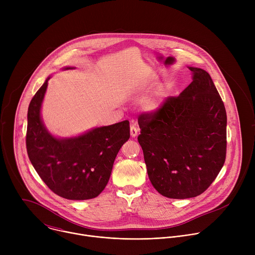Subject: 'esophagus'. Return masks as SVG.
Listing matches in <instances>:
<instances>
[{
	"mask_svg": "<svg viewBox=\"0 0 255 255\" xmlns=\"http://www.w3.org/2000/svg\"><path fill=\"white\" fill-rule=\"evenodd\" d=\"M138 131H139L138 127L135 126V125H132V126L130 127V135H131V137L135 138V137L138 135Z\"/></svg>",
	"mask_w": 255,
	"mask_h": 255,
	"instance_id": "34e87169",
	"label": "esophagus"
}]
</instances>
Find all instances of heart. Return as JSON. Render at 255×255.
I'll return each instance as SVG.
<instances>
[{"instance_id":"obj_1","label":"heart","mask_w":255,"mask_h":255,"mask_svg":"<svg viewBox=\"0 0 255 255\" xmlns=\"http://www.w3.org/2000/svg\"><path fill=\"white\" fill-rule=\"evenodd\" d=\"M141 87L138 88L140 90ZM163 104V94L162 93H154L147 98H145L142 102V106L145 110L148 112H156L161 108Z\"/></svg>"}]
</instances>
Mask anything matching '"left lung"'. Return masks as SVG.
I'll list each match as a JSON object with an SVG mask.
<instances>
[{"label": "left lung", "instance_id": "1", "mask_svg": "<svg viewBox=\"0 0 255 255\" xmlns=\"http://www.w3.org/2000/svg\"><path fill=\"white\" fill-rule=\"evenodd\" d=\"M193 82L159 110L138 119L148 177L154 189L170 199L204 193L226 157L227 115L210 75L188 66Z\"/></svg>", "mask_w": 255, "mask_h": 255}]
</instances>
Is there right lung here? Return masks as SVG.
Masks as SVG:
<instances>
[{"instance_id": "1", "label": "right lung", "mask_w": 255, "mask_h": 255, "mask_svg": "<svg viewBox=\"0 0 255 255\" xmlns=\"http://www.w3.org/2000/svg\"><path fill=\"white\" fill-rule=\"evenodd\" d=\"M66 66L63 69H72ZM50 76L30 102L26 146L29 159L45 185L67 200L98 197L110 178L115 158L130 137L129 121L96 127L81 135L60 138L51 134L41 118Z\"/></svg>"}]
</instances>
